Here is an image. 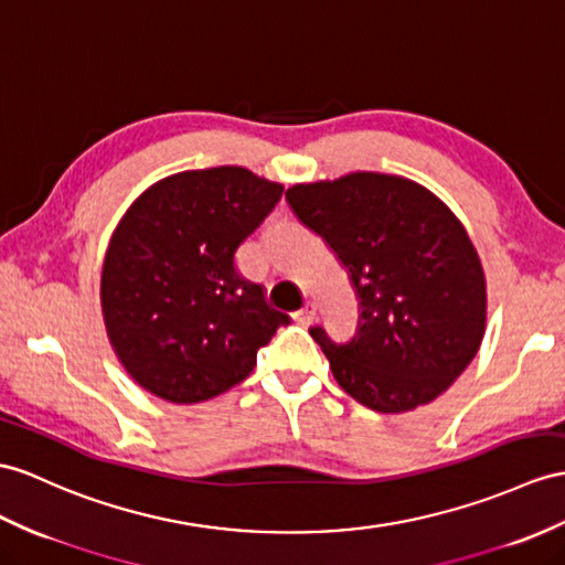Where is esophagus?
I'll list each match as a JSON object with an SVG mask.
<instances>
[{
  "label": "esophagus",
  "instance_id": "1",
  "mask_svg": "<svg viewBox=\"0 0 565 565\" xmlns=\"http://www.w3.org/2000/svg\"><path fill=\"white\" fill-rule=\"evenodd\" d=\"M295 319H297V323H301V326L313 323V319H316V307L309 301V305H305V307H301V309L295 313Z\"/></svg>",
  "mask_w": 565,
  "mask_h": 565
}]
</instances>
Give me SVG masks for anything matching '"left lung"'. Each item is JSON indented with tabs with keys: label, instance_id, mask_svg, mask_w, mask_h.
Returning <instances> with one entry per match:
<instances>
[{
	"label": "left lung",
	"instance_id": "left-lung-1",
	"mask_svg": "<svg viewBox=\"0 0 565 565\" xmlns=\"http://www.w3.org/2000/svg\"><path fill=\"white\" fill-rule=\"evenodd\" d=\"M285 199L335 252L360 297L352 340L309 328L340 388L383 415L448 391L487 323L484 270L448 205L417 182L376 172L295 184Z\"/></svg>",
	"mask_w": 565,
	"mask_h": 565
}]
</instances>
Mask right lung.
Segmentation results:
<instances>
[{"label":"right lung","instance_id":"obj_1","mask_svg":"<svg viewBox=\"0 0 565 565\" xmlns=\"http://www.w3.org/2000/svg\"><path fill=\"white\" fill-rule=\"evenodd\" d=\"M282 186L225 164L160 179L134 201L105 256L109 342L131 379L177 405L237 386L290 316L244 280L235 254Z\"/></svg>","mask_w":565,"mask_h":565}]
</instances>
